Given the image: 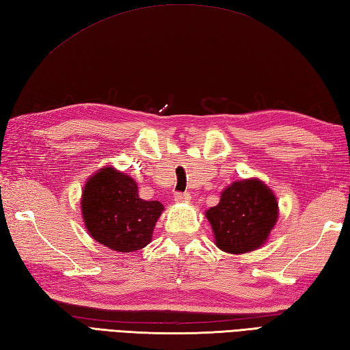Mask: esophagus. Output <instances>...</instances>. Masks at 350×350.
<instances>
[{
    "label": "esophagus",
    "instance_id": "obj_1",
    "mask_svg": "<svg viewBox=\"0 0 350 350\" xmlns=\"http://www.w3.org/2000/svg\"><path fill=\"white\" fill-rule=\"evenodd\" d=\"M173 200H174V203H188L191 200V196L188 194V192H176Z\"/></svg>",
    "mask_w": 350,
    "mask_h": 350
}]
</instances>
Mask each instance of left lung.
I'll return each instance as SVG.
<instances>
[{
    "mask_svg": "<svg viewBox=\"0 0 350 350\" xmlns=\"http://www.w3.org/2000/svg\"><path fill=\"white\" fill-rule=\"evenodd\" d=\"M278 215L273 191L257 177L228 185L221 192L219 203L206 211L215 245L228 254H245L263 247Z\"/></svg>",
    "mask_w": 350,
    "mask_h": 350,
    "instance_id": "obj_1",
    "label": "left lung"
}]
</instances>
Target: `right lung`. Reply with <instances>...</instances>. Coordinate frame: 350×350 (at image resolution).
<instances>
[{"instance_id": "right-lung-1", "label": "right lung", "mask_w": 350, "mask_h": 350, "mask_svg": "<svg viewBox=\"0 0 350 350\" xmlns=\"http://www.w3.org/2000/svg\"><path fill=\"white\" fill-rule=\"evenodd\" d=\"M163 212L159 202H146L129 174L102 167L88 177L81 196V213L88 234L117 252H132L152 242L156 221Z\"/></svg>"}]
</instances>
